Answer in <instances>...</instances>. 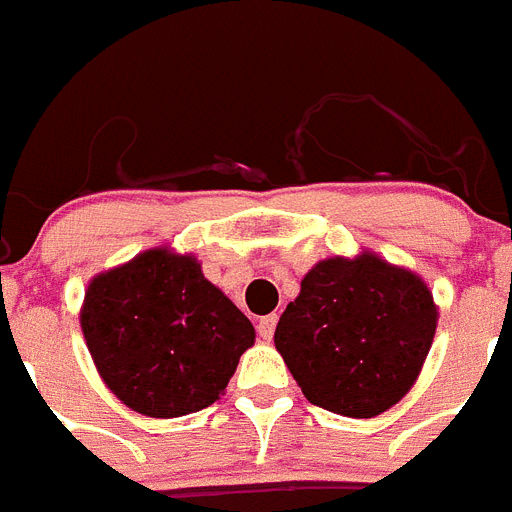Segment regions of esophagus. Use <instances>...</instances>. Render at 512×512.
<instances>
[{
  "instance_id": "esophagus-1",
  "label": "esophagus",
  "mask_w": 512,
  "mask_h": 512,
  "mask_svg": "<svg viewBox=\"0 0 512 512\" xmlns=\"http://www.w3.org/2000/svg\"><path fill=\"white\" fill-rule=\"evenodd\" d=\"M274 328H277V315H266V318H261L259 325H256V330H259V336L264 338V341H269V338L274 336Z\"/></svg>"
}]
</instances>
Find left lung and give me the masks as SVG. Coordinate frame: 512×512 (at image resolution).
Here are the masks:
<instances>
[{"mask_svg": "<svg viewBox=\"0 0 512 512\" xmlns=\"http://www.w3.org/2000/svg\"><path fill=\"white\" fill-rule=\"evenodd\" d=\"M438 312L425 282L374 253L325 259L279 318L274 343L307 400L374 418L408 395Z\"/></svg>", "mask_w": 512, "mask_h": 512, "instance_id": "8db88e82", "label": "left lung"}]
</instances>
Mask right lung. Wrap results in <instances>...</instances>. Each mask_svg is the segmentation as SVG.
I'll list each match as a JSON object with an SVG mask.
<instances>
[{"label": "right lung", "instance_id": "right-lung-1", "mask_svg": "<svg viewBox=\"0 0 512 512\" xmlns=\"http://www.w3.org/2000/svg\"><path fill=\"white\" fill-rule=\"evenodd\" d=\"M81 330L104 384L148 418L210 408L256 338L200 264L166 248L94 277Z\"/></svg>", "mask_w": 512, "mask_h": 512}]
</instances>
